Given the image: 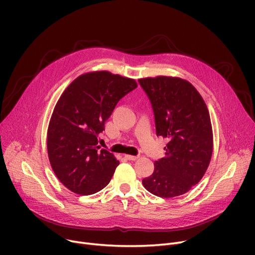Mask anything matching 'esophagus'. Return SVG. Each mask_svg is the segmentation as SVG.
Instances as JSON below:
<instances>
[{
	"label": "esophagus",
	"instance_id": "34e87169",
	"mask_svg": "<svg viewBox=\"0 0 255 255\" xmlns=\"http://www.w3.org/2000/svg\"><path fill=\"white\" fill-rule=\"evenodd\" d=\"M125 158L126 159H128V160H136V159H138L139 158V156L138 155H136V156H133V155H125Z\"/></svg>",
	"mask_w": 255,
	"mask_h": 255
}]
</instances>
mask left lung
I'll return each mask as SVG.
<instances>
[{"instance_id": "obj_1", "label": "left lung", "mask_w": 255, "mask_h": 255, "mask_svg": "<svg viewBox=\"0 0 255 255\" xmlns=\"http://www.w3.org/2000/svg\"><path fill=\"white\" fill-rule=\"evenodd\" d=\"M155 117L156 134L169 139L165 157L154 163V172L142 180L144 188L160 197L189 191L202 178L213 152L208 107L196 89L185 79L170 76L140 78Z\"/></svg>"}]
</instances>
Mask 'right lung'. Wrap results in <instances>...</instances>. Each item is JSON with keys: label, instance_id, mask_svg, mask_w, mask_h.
<instances>
[{"label": "right lung", "instance_id": "1", "mask_svg": "<svg viewBox=\"0 0 255 255\" xmlns=\"http://www.w3.org/2000/svg\"><path fill=\"white\" fill-rule=\"evenodd\" d=\"M136 87L134 79L96 71L78 76L63 92L48 125L47 153L66 188L90 195L110 183L119 161L100 149L98 136L117 103Z\"/></svg>", "mask_w": 255, "mask_h": 255}]
</instances>
